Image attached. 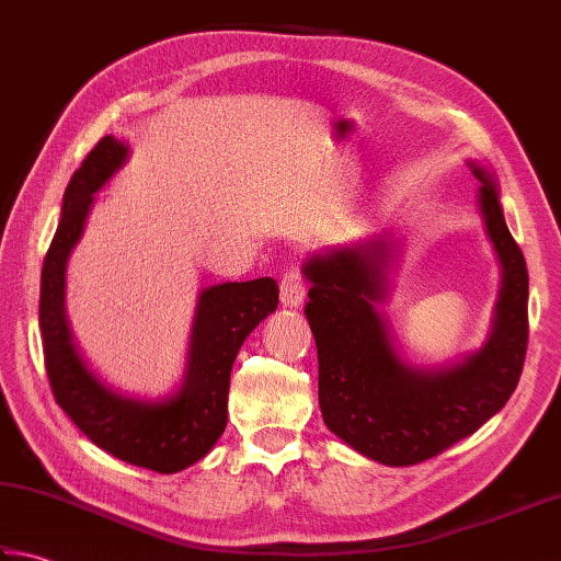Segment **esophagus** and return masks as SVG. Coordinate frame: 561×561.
Returning <instances> with one entry per match:
<instances>
[{
    "label": "esophagus",
    "mask_w": 561,
    "mask_h": 561,
    "mask_svg": "<svg viewBox=\"0 0 561 561\" xmlns=\"http://www.w3.org/2000/svg\"><path fill=\"white\" fill-rule=\"evenodd\" d=\"M308 298V283L300 278L298 271H288L280 280V302L283 308H300Z\"/></svg>",
    "instance_id": "obj_1"
}]
</instances>
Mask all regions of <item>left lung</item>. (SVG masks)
Wrapping results in <instances>:
<instances>
[{"label": "left lung", "instance_id": "left-lung-1", "mask_svg": "<svg viewBox=\"0 0 561 561\" xmlns=\"http://www.w3.org/2000/svg\"><path fill=\"white\" fill-rule=\"evenodd\" d=\"M485 231L501 261L491 332L479 352L439 368L398 354L378 305L388 298L393 241L386 234L312 253L305 305L320 362L324 425L386 467H412L457 445L499 412L520 380L527 348V266L511 237L489 168L469 161Z\"/></svg>", "mask_w": 561, "mask_h": 561}]
</instances>
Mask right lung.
Instances as JSON below:
<instances>
[{"mask_svg":"<svg viewBox=\"0 0 561 561\" xmlns=\"http://www.w3.org/2000/svg\"><path fill=\"white\" fill-rule=\"evenodd\" d=\"M129 158V146L104 136L72 173L60 225L41 271L38 327L46 371L62 412L92 445L134 467L175 473L193 467L227 427L229 376L247 336L278 308V283H219L197 298L181 388L161 400L126 396L84 362L66 312V268L82 237L94 193Z\"/></svg>","mask_w":561,"mask_h":561,"instance_id":"1","label":"right lung"}]
</instances>
